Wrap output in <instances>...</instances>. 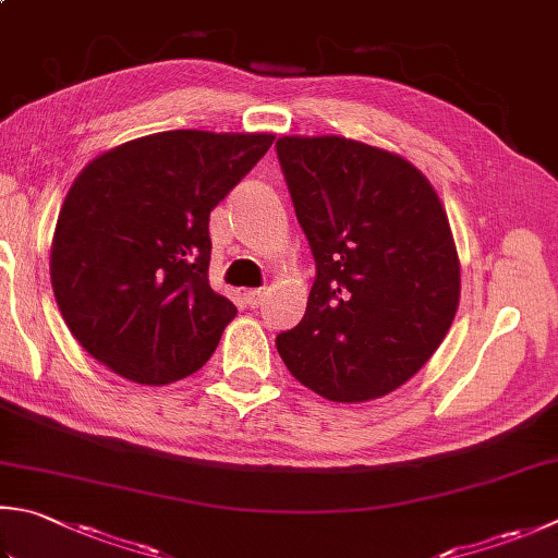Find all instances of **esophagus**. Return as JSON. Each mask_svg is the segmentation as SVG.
Instances as JSON below:
<instances>
[{
  "label": "esophagus",
  "mask_w": 558,
  "mask_h": 558,
  "mask_svg": "<svg viewBox=\"0 0 558 558\" xmlns=\"http://www.w3.org/2000/svg\"><path fill=\"white\" fill-rule=\"evenodd\" d=\"M265 296H267L265 289H250L245 293V301H247L250 308H257V306H262V301H265Z\"/></svg>",
  "instance_id": "esophagus-1"
}]
</instances>
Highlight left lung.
Segmentation results:
<instances>
[{"mask_svg":"<svg viewBox=\"0 0 558 558\" xmlns=\"http://www.w3.org/2000/svg\"><path fill=\"white\" fill-rule=\"evenodd\" d=\"M277 155L315 257L287 369L335 403L403 386L451 328L461 267L449 218L405 157L342 135H283Z\"/></svg>","mask_w":558,"mask_h":558,"instance_id":"obj_1","label":"left lung"}]
</instances>
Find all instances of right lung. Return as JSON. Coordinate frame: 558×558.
<instances>
[{"mask_svg": "<svg viewBox=\"0 0 558 558\" xmlns=\"http://www.w3.org/2000/svg\"><path fill=\"white\" fill-rule=\"evenodd\" d=\"M271 133L165 131L101 153L62 202L50 281L94 360L165 386L202 369L238 308L208 283V216Z\"/></svg>", "mask_w": 558, "mask_h": 558, "instance_id": "1", "label": "right lung"}]
</instances>
